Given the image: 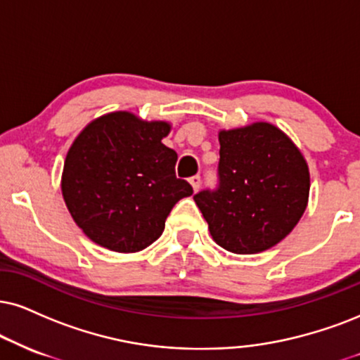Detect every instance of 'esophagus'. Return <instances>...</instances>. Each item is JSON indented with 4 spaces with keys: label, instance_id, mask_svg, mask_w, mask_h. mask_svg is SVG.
Here are the masks:
<instances>
[{
    "label": "esophagus",
    "instance_id": "1",
    "mask_svg": "<svg viewBox=\"0 0 360 360\" xmlns=\"http://www.w3.org/2000/svg\"><path fill=\"white\" fill-rule=\"evenodd\" d=\"M188 181H190V185H192V187H193V192H198V188H200V184H202L200 175H193Z\"/></svg>",
    "mask_w": 360,
    "mask_h": 360
}]
</instances>
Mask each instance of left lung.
<instances>
[{
  "mask_svg": "<svg viewBox=\"0 0 360 360\" xmlns=\"http://www.w3.org/2000/svg\"><path fill=\"white\" fill-rule=\"evenodd\" d=\"M219 141V187L193 200L220 247L259 254L285 238L304 215L307 162L285 133L265 122L221 130Z\"/></svg>",
  "mask_w": 360,
  "mask_h": 360,
  "instance_id": "left-lung-1",
  "label": "left lung"
}]
</instances>
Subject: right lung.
<instances>
[{
  "label": "right lung",
  "mask_w": 360,
  "mask_h": 360,
  "mask_svg": "<svg viewBox=\"0 0 360 360\" xmlns=\"http://www.w3.org/2000/svg\"><path fill=\"white\" fill-rule=\"evenodd\" d=\"M167 122L130 112L93 120L66 155L61 192L88 238L113 252L143 250L165 229L173 205L193 193L176 179V152L162 143Z\"/></svg>",
  "instance_id": "add662e5"
}]
</instances>
